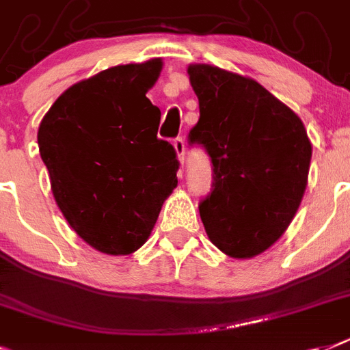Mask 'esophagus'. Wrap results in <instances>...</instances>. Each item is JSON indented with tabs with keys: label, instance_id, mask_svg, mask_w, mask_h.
<instances>
[{
	"label": "esophagus",
	"instance_id": "1",
	"mask_svg": "<svg viewBox=\"0 0 350 350\" xmlns=\"http://www.w3.org/2000/svg\"><path fill=\"white\" fill-rule=\"evenodd\" d=\"M173 146H175L178 161L184 164V154H186V144H184V139H182V137H175V139H173Z\"/></svg>",
	"mask_w": 350,
	"mask_h": 350
}]
</instances>
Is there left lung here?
<instances>
[{
    "instance_id": "left-lung-1",
    "label": "left lung",
    "mask_w": 350,
    "mask_h": 350,
    "mask_svg": "<svg viewBox=\"0 0 350 350\" xmlns=\"http://www.w3.org/2000/svg\"><path fill=\"white\" fill-rule=\"evenodd\" d=\"M200 118L189 146L213 164L198 204L209 239L230 258L272 247L288 229L308 184L311 143L300 118L252 78L207 64L187 68Z\"/></svg>"
}]
</instances>
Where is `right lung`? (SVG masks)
<instances>
[{"label": "right lung", "instance_id": "add662e5", "mask_svg": "<svg viewBox=\"0 0 350 350\" xmlns=\"http://www.w3.org/2000/svg\"><path fill=\"white\" fill-rule=\"evenodd\" d=\"M161 69V59L105 69L62 92L40 121L55 202L103 254L135 252L177 186V152L157 137L161 111L146 98Z\"/></svg>", "mask_w": 350, "mask_h": 350}]
</instances>
